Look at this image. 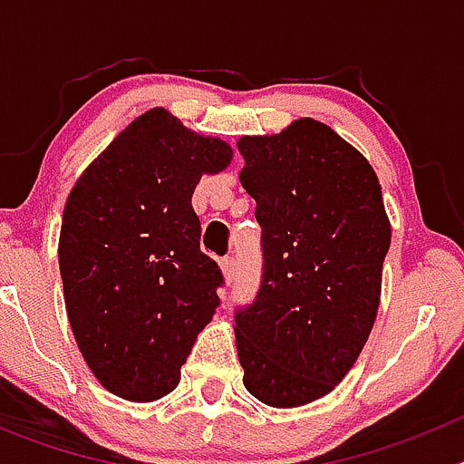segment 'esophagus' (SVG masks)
I'll list each match as a JSON object with an SVG mask.
<instances>
[{
  "instance_id": "esophagus-1",
  "label": "esophagus",
  "mask_w": 464,
  "mask_h": 464,
  "mask_svg": "<svg viewBox=\"0 0 464 464\" xmlns=\"http://www.w3.org/2000/svg\"><path fill=\"white\" fill-rule=\"evenodd\" d=\"M220 269H223V274H225V281H227V283L235 281V276H237V260H235V257H223V260H220Z\"/></svg>"
}]
</instances>
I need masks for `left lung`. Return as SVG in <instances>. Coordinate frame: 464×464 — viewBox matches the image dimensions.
Here are the masks:
<instances>
[{
	"label": "left lung",
	"mask_w": 464,
	"mask_h": 464,
	"mask_svg": "<svg viewBox=\"0 0 464 464\" xmlns=\"http://www.w3.org/2000/svg\"><path fill=\"white\" fill-rule=\"evenodd\" d=\"M237 146L262 227L260 290L235 311L244 385L269 407H302L367 343L391 223L370 162L323 122L299 118Z\"/></svg>",
	"instance_id": "1"
}]
</instances>
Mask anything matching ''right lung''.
<instances>
[{"mask_svg": "<svg viewBox=\"0 0 464 464\" xmlns=\"http://www.w3.org/2000/svg\"><path fill=\"white\" fill-rule=\"evenodd\" d=\"M229 160L225 141L150 109L69 192L57 248L69 325L97 381L122 400L174 391L220 304L223 272L199 248L192 192Z\"/></svg>", "mask_w": 464, "mask_h": 464, "instance_id": "obj_1", "label": "right lung"}]
</instances>
